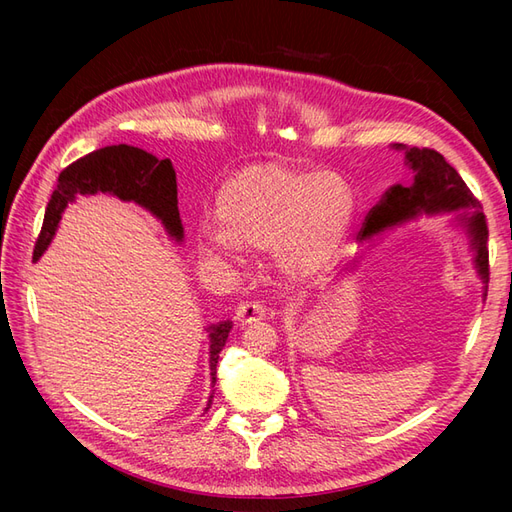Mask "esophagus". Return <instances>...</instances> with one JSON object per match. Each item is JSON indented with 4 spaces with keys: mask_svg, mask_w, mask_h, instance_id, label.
I'll list each match as a JSON object with an SVG mask.
<instances>
[{
    "mask_svg": "<svg viewBox=\"0 0 512 512\" xmlns=\"http://www.w3.org/2000/svg\"><path fill=\"white\" fill-rule=\"evenodd\" d=\"M265 318V307L258 301H245L235 309V320L239 327H247V324H254Z\"/></svg>",
    "mask_w": 512,
    "mask_h": 512,
    "instance_id": "esophagus-1",
    "label": "esophagus"
}]
</instances>
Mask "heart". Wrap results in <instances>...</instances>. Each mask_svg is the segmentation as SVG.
I'll return each instance as SVG.
<instances>
[{"label":"heart","instance_id":"obj_1","mask_svg":"<svg viewBox=\"0 0 512 512\" xmlns=\"http://www.w3.org/2000/svg\"><path fill=\"white\" fill-rule=\"evenodd\" d=\"M354 215L344 179L282 164L247 166L222 183L215 220L200 228L209 258L271 252L273 265L292 282L314 280L342 252Z\"/></svg>","mask_w":512,"mask_h":512}]
</instances>
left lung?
<instances>
[{"instance_id":"1","label":"left lung","mask_w":512,"mask_h":512,"mask_svg":"<svg viewBox=\"0 0 512 512\" xmlns=\"http://www.w3.org/2000/svg\"><path fill=\"white\" fill-rule=\"evenodd\" d=\"M395 149L406 151V164L412 168L414 179L408 185H391L384 192L380 203L367 213L359 235L369 239L378 235L384 228L404 224L418 215L433 213H451L459 209H468L459 215V222L466 226L470 235V245L474 250V265L485 284L489 282V250H487V222L480 211V203L470 192V188L459 177L457 170L444 160L436 149L427 147H404L393 145ZM487 297V294H485Z\"/></svg>"}]
</instances>
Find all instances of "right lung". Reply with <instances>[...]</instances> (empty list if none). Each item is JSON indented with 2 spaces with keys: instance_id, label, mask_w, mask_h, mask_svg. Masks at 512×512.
<instances>
[{
  "instance_id": "add662e5",
  "label": "right lung",
  "mask_w": 512,
  "mask_h": 512,
  "mask_svg": "<svg viewBox=\"0 0 512 512\" xmlns=\"http://www.w3.org/2000/svg\"><path fill=\"white\" fill-rule=\"evenodd\" d=\"M113 194L121 200L145 207L164 224L173 239H183V226L177 207V175L170 160H158L151 153L130 147L111 145L87 153L85 158L72 162L59 173L57 185L44 211L42 230L34 247V260H38L51 239L55 237L61 213L76 194ZM232 329L230 320L209 327V367L211 382L215 384V365ZM213 395L207 401L205 412L211 408Z\"/></svg>"
}]
</instances>
